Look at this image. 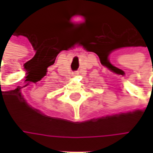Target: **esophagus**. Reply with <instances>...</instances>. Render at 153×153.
I'll list each match as a JSON object with an SVG mask.
<instances>
[{
	"instance_id": "1",
	"label": "esophagus",
	"mask_w": 153,
	"mask_h": 153,
	"mask_svg": "<svg viewBox=\"0 0 153 153\" xmlns=\"http://www.w3.org/2000/svg\"><path fill=\"white\" fill-rule=\"evenodd\" d=\"M77 74H78V73H76V72H74V73H73L74 76H75V75H77Z\"/></svg>"
}]
</instances>
